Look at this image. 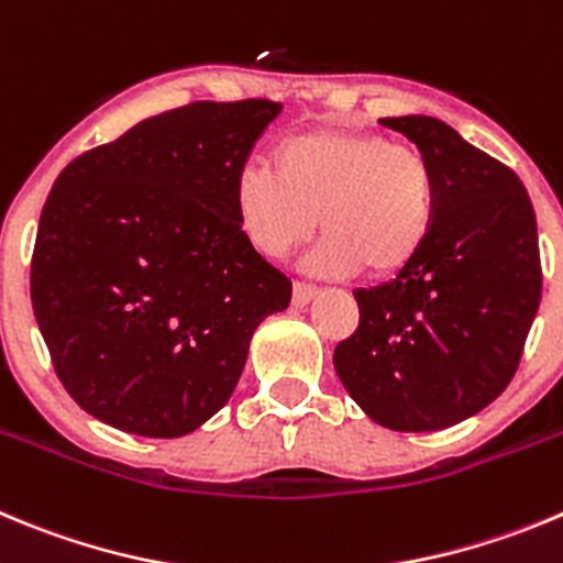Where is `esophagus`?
Masks as SVG:
<instances>
[{"label":"esophagus","instance_id":"34e87169","mask_svg":"<svg viewBox=\"0 0 563 563\" xmlns=\"http://www.w3.org/2000/svg\"><path fill=\"white\" fill-rule=\"evenodd\" d=\"M316 296H318V287L307 285V282H296V285H292V303H296V307H307Z\"/></svg>","mask_w":563,"mask_h":563}]
</instances>
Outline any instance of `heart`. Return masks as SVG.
<instances>
[{"label":"heart","instance_id":"heart-1","mask_svg":"<svg viewBox=\"0 0 563 563\" xmlns=\"http://www.w3.org/2000/svg\"><path fill=\"white\" fill-rule=\"evenodd\" d=\"M234 214L260 254H290L321 240L312 267L394 278L424 254L438 218V175L410 144L365 131H303L273 147V169L245 164L234 175Z\"/></svg>","mask_w":563,"mask_h":563}]
</instances>
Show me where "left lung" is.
<instances>
[{
  "label": "left lung",
  "mask_w": 563,
  "mask_h": 563,
  "mask_svg": "<svg viewBox=\"0 0 563 563\" xmlns=\"http://www.w3.org/2000/svg\"><path fill=\"white\" fill-rule=\"evenodd\" d=\"M379 122L432 162L438 218L405 273L354 290L360 327L334 371L371 421L432 432L481 412L517 374L541 301L536 214L519 175L446 122Z\"/></svg>",
  "instance_id": "obj_1"
}]
</instances>
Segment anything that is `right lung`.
Masks as SVG:
<instances>
[{
  "instance_id": "obj_1",
  "label": "right lung",
  "mask_w": 563,
  "mask_h": 563,
  "mask_svg": "<svg viewBox=\"0 0 563 563\" xmlns=\"http://www.w3.org/2000/svg\"><path fill=\"white\" fill-rule=\"evenodd\" d=\"M271 100L189 102L66 164L35 234L30 298L55 374L95 419L198 430L234 394L290 278L245 240L234 175Z\"/></svg>"
}]
</instances>
